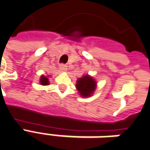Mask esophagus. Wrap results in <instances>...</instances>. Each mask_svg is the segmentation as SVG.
I'll return each instance as SVG.
<instances>
[{
  "label": "esophagus",
  "instance_id": "obj_1",
  "mask_svg": "<svg viewBox=\"0 0 150 150\" xmlns=\"http://www.w3.org/2000/svg\"><path fill=\"white\" fill-rule=\"evenodd\" d=\"M60 69L61 71H66L67 70V66L65 64H60Z\"/></svg>",
  "mask_w": 150,
  "mask_h": 150
}]
</instances>
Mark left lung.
<instances>
[{"label":"left lung","instance_id":"1","mask_svg":"<svg viewBox=\"0 0 150 150\" xmlns=\"http://www.w3.org/2000/svg\"><path fill=\"white\" fill-rule=\"evenodd\" d=\"M97 87V81L94 77L86 74L78 78L76 83L78 94L82 98H89L92 96Z\"/></svg>","mask_w":150,"mask_h":150}]
</instances>
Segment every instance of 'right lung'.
Masks as SVG:
<instances>
[{
    "instance_id": "add662e5",
    "label": "right lung",
    "mask_w": 150,
    "mask_h": 150,
    "mask_svg": "<svg viewBox=\"0 0 150 150\" xmlns=\"http://www.w3.org/2000/svg\"><path fill=\"white\" fill-rule=\"evenodd\" d=\"M39 83L42 86H47V85H49V79H48V77L44 76V75H42L40 77V79H39Z\"/></svg>"
}]
</instances>
